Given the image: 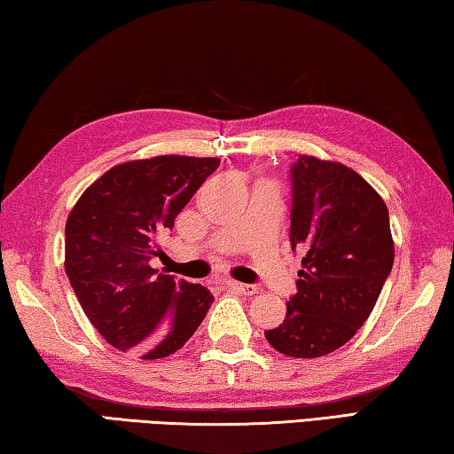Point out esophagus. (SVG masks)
<instances>
[{"label": "esophagus", "mask_w": 454, "mask_h": 454, "mask_svg": "<svg viewBox=\"0 0 454 454\" xmlns=\"http://www.w3.org/2000/svg\"><path fill=\"white\" fill-rule=\"evenodd\" d=\"M228 286L236 290V292H240V294H246V296H252V294H256V292H258V286H254V284H242V282L230 280Z\"/></svg>", "instance_id": "1"}]
</instances>
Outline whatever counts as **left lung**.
I'll return each mask as SVG.
<instances>
[{
  "label": "left lung",
  "mask_w": 454,
  "mask_h": 454,
  "mask_svg": "<svg viewBox=\"0 0 454 454\" xmlns=\"http://www.w3.org/2000/svg\"><path fill=\"white\" fill-rule=\"evenodd\" d=\"M290 246L302 252L296 294L270 347L318 358L347 344L371 317L395 262L388 210L350 168L301 156L290 166Z\"/></svg>",
  "instance_id": "left-lung-1"
}]
</instances>
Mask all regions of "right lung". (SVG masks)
Instances as JSON below:
<instances>
[{"label": "right lung", "instance_id": "right-lung-1", "mask_svg": "<svg viewBox=\"0 0 454 454\" xmlns=\"http://www.w3.org/2000/svg\"><path fill=\"white\" fill-rule=\"evenodd\" d=\"M218 158L156 156L107 170L66 222V274L98 333L144 360L174 355L196 333L214 296L202 284L150 266L156 238L174 228Z\"/></svg>", "mask_w": 454, "mask_h": 454}]
</instances>
